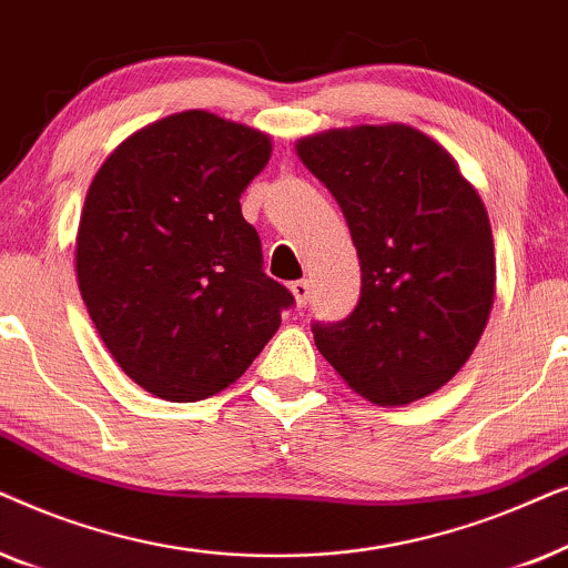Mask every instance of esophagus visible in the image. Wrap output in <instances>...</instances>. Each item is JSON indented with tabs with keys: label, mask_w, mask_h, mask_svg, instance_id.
Wrapping results in <instances>:
<instances>
[{
	"label": "esophagus",
	"mask_w": 568,
	"mask_h": 568,
	"mask_svg": "<svg viewBox=\"0 0 568 568\" xmlns=\"http://www.w3.org/2000/svg\"><path fill=\"white\" fill-rule=\"evenodd\" d=\"M292 294H294V302H297V307H305L307 300H310V282L307 278H300V282H292Z\"/></svg>",
	"instance_id": "esophagus-1"
}]
</instances>
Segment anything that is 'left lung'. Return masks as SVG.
Instances as JSON below:
<instances>
[{
	"mask_svg": "<svg viewBox=\"0 0 568 568\" xmlns=\"http://www.w3.org/2000/svg\"><path fill=\"white\" fill-rule=\"evenodd\" d=\"M294 146L338 201L362 266L354 313L313 325L317 352L377 406L437 393L470 359L494 307V237L478 191L408 123L328 129Z\"/></svg>",
	"mask_w": 568,
	"mask_h": 568,
	"instance_id": "left-lung-1",
	"label": "left lung"
}]
</instances>
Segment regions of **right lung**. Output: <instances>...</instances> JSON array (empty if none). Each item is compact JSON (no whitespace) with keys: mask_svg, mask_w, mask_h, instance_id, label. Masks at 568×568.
Returning a JSON list of instances; mask_svg holds the SVG:
<instances>
[{"mask_svg":"<svg viewBox=\"0 0 568 568\" xmlns=\"http://www.w3.org/2000/svg\"><path fill=\"white\" fill-rule=\"evenodd\" d=\"M268 158L263 131L183 111L123 139L92 178L77 284L119 367L162 400L230 387L294 302L261 271L258 232L240 212Z\"/></svg>","mask_w":568,"mask_h":568,"instance_id":"1","label":"right lung"}]
</instances>
